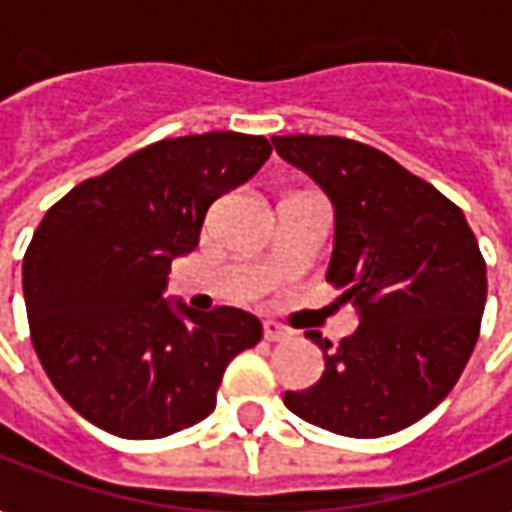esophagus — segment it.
<instances>
[{"mask_svg":"<svg viewBox=\"0 0 512 512\" xmlns=\"http://www.w3.org/2000/svg\"><path fill=\"white\" fill-rule=\"evenodd\" d=\"M263 335H266V341H288V338H293V330L282 327L277 321H266L263 324Z\"/></svg>","mask_w":512,"mask_h":512,"instance_id":"obj_1","label":"esophagus"}]
</instances>
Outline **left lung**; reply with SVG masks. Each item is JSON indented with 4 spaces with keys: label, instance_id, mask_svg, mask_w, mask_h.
<instances>
[{
    "label": "left lung",
    "instance_id": "left-lung-1",
    "mask_svg": "<svg viewBox=\"0 0 512 512\" xmlns=\"http://www.w3.org/2000/svg\"><path fill=\"white\" fill-rule=\"evenodd\" d=\"M335 219L327 280L355 307L338 346L310 330L324 374L285 407L321 430L380 438L416 424L460 380L480 335L485 260L463 210L380 149L335 135L271 138Z\"/></svg>",
    "mask_w": 512,
    "mask_h": 512
}]
</instances>
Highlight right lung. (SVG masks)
Returning a JSON list of instances; mask_svg holds the SVG:
<instances>
[{
	"mask_svg": "<svg viewBox=\"0 0 512 512\" xmlns=\"http://www.w3.org/2000/svg\"><path fill=\"white\" fill-rule=\"evenodd\" d=\"M271 155L263 135L205 132L146 146L49 207L21 266L32 346L57 393L99 430L152 441L216 407L224 368L263 327L238 307L171 302L174 257L207 207Z\"/></svg>",
	"mask_w": 512,
	"mask_h": 512,
	"instance_id": "add662e5",
	"label": "right lung"
}]
</instances>
